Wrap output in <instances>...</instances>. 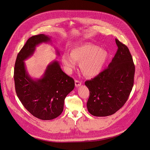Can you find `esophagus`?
Masks as SVG:
<instances>
[{"mask_svg":"<svg viewBox=\"0 0 150 150\" xmlns=\"http://www.w3.org/2000/svg\"><path fill=\"white\" fill-rule=\"evenodd\" d=\"M75 86H76V87H78L79 86H81V82L80 81H79V80H76L75 81Z\"/></svg>","mask_w":150,"mask_h":150,"instance_id":"obj_1","label":"esophagus"}]
</instances>
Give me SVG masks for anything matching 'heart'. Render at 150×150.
I'll return each instance as SVG.
<instances>
[{
	"instance_id": "obj_1",
	"label": "heart",
	"mask_w": 150,
	"mask_h": 150,
	"mask_svg": "<svg viewBox=\"0 0 150 150\" xmlns=\"http://www.w3.org/2000/svg\"><path fill=\"white\" fill-rule=\"evenodd\" d=\"M108 54L107 50L91 44H86L73 49L71 53H64L62 62L69 72L80 62L83 74L88 77H94L103 70L107 62Z\"/></svg>"
}]
</instances>
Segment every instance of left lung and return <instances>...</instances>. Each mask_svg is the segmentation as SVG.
Instances as JSON below:
<instances>
[{"label": "left lung", "instance_id": "1", "mask_svg": "<svg viewBox=\"0 0 150 150\" xmlns=\"http://www.w3.org/2000/svg\"><path fill=\"white\" fill-rule=\"evenodd\" d=\"M118 47L106 69L85 82L89 90L86 106L95 116L114 114L128 100L134 84L135 66L128 48L118 39Z\"/></svg>", "mask_w": 150, "mask_h": 150}]
</instances>
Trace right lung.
<instances>
[{
	"mask_svg": "<svg viewBox=\"0 0 150 150\" xmlns=\"http://www.w3.org/2000/svg\"><path fill=\"white\" fill-rule=\"evenodd\" d=\"M50 39L44 34L30 38L18 53L14 69L17 97L31 114L43 120L53 119L61 114L64 99L75 87L73 78L63 72L57 61L47 66L39 79L33 80L26 71L24 61L33 55L36 45Z\"/></svg>",
	"mask_w": 150,
	"mask_h": 150,
	"instance_id": "obj_1",
	"label": "right lung"
}]
</instances>
